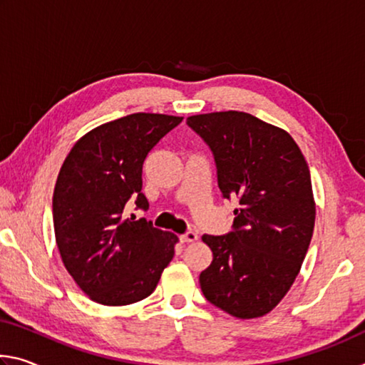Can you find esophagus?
<instances>
[{
	"label": "esophagus",
	"instance_id": "34e87169",
	"mask_svg": "<svg viewBox=\"0 0 365 365\" xmlns=\"http://www.w3.org/2000/svg\"><path fill=\"white\" fill-rule=\"evenodd\" d=\"M196 240H197V235L195 232H187L180 237L182 243H193V242H196Z\"/></svg>",
	"mask_w": 365,
	"mask_h": 365
}]
</instances>
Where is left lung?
Returning <instances> with one entry per match:
<instances>
[{
	"label": "left lung",
	"instance_id": "8db88e82",
	"mask_svg": "<svg viewBox=\"0 0 365 365\" xmlns=\"http://www.w3.org/2000/svg\"><path fill=\"white\" fill-rule=\"evenodd\" d=\"M211 148L224 197L240 200L233 232L202 235L212 262L202 294L233 317L269 314L292 288L311 243L316 202L311 174L292 135L240 110L191 115Z\"/></svg>",
	"mask_w": 365,
	"mask_h": 365
}]
</instances>
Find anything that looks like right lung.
<instances>
[{"label": "right lung", "instance_id": "right-lung-1", "mask_svg": "<svg viewBox=\"0 0 365 365\" xmlns=\"http://www.w3.org/2000/svg\"><path fill=\"white\" fill-rule=\"evenodd\" d=\"M183 117L137 113L103 123L67 154L53 195V224L61 259L80 289L104 306L150 296L174 257L177 235L146 219L125 217L141 193L143 163Z\"/></svg>", "mask_w": 365, "mask_h": 365}]
</instances>
